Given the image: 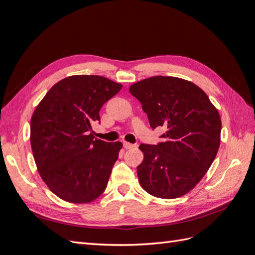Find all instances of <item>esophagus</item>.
Returning <instances> with one entry per match:
<instances>
[{
	"label": "esophagus",
	"mask_w": 255,
	"mask_h": 255,
	"mask_svg": "<svg viewBox=\"0 0 255 255\" xmlns=\"http://www.w3.org/2000/svg\"><path fill=\"white\" fill-rule=\"evenodd\" d=\"M123 146H125L126 149H130V148H133L134 144H133V143H129V142L125 141V142H123Z\"/></svg>",
	"instance_id": "esophagus-1"
}]
</instances>
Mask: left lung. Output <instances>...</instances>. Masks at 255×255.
<instances>
[{
    "label": "left lung",
    "mask_w": 255,
    "mask_h": 255,
    "mask_svg": "<svg viewBox=\"0 0 255 255\" xmlns=\"http://www.w3.org/2000/svg\"><path fill=\"white\" fill-rule=\"evenodd\" d=\"M130 95L148 115L150 127H165L164 142L141 143L137 167L141 187L161 199L186 195L211 167L220 144L221 119L205 92L189 81L152 76L133 84Z\"/></svg>",
    "instance_id": "8db88e82"
}]
</instances>
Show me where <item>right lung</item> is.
<instances>
[{
  "label": "right lung",
  "mask_w": 255,
  "mask_h": 255,
  "mask_svg": "<svg viewBox=\"0 0 255 255\" xmlns=\"http://www.w3.org/2000/svg\"><path fill=\"white\" fill-rule=\"evenodd\" d=\"M122 85L100 75H72L47 92L30 119V145L43 182L57 197L89 203L103 194L122 148L89 134L99 112Z\"/></svg>",
  "instance_id": "obj_1"
}]
</instances>
